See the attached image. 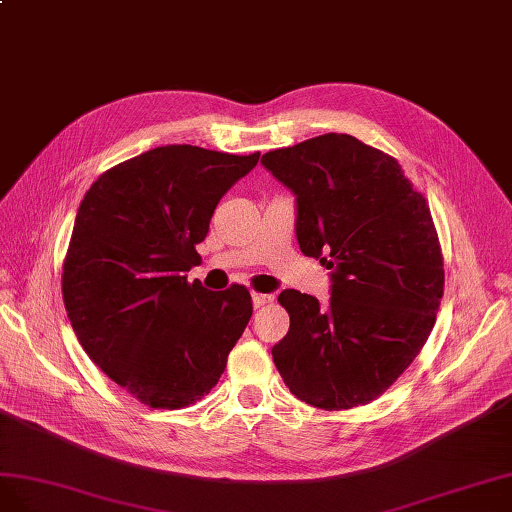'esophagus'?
Wrapping results in <instances>:
<instances>
[{"mask_svg":"<svg viewBox=\"0 0 512 512\" xmlns=\"http://www.w3.org/2000/svg\"><path fill=\"white\" fill-rule=\"evenodd\" d=\"M274 300V296H270V294H253V304H255V309H259V306H266V304H270Z\"/></svg>","mask_w":512,"mask_h":512,"instance_id":"34e87169","label":"esophagus"}]
</instances>
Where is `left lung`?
Listing matches in <instances>:
<instances>
[{
	"mask_svg": "<svg viewBox=\"0 0 512 512\" xmlns=\"http://www.w3.org/2000/svg\"><path fill=\"white\" fill-rule=\"evenodd\" d=\"M261 163L296 195L300 251L332 270L330 302L281 291L289 332L272 358L291 394L349 410L386 392L427 343L444 257L427 199L392 156L328 133Z\"/></svg>",
	"mask_w": 512,
	"mask_h": 512,
	"instance_id": "8db88e82",
	"label": "left lung"
}]
</instances>
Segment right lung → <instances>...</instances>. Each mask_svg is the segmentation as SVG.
Wrapping results in <instances>:
<instances>
[{"instance_id":"right-lung-1","label":"right lung","mask_w":512,"mask_h":512,"mask_svg":"<svg viewBox=\"0 0 512 512\" xmlns=\"http://www.w3.org/2000/svg\"><path fill=\"white\" fill-rule=\"evenodd\" d=\"M257 160L163 145L102 173L81 201L62 274L68 319L92 362L156 410L208 394L253 315L244 285L210 291L186 272L218 201Z\"/></svg>"}]
</instances>
